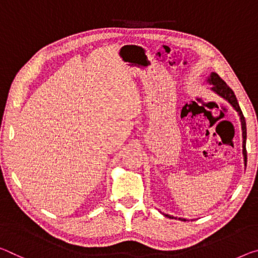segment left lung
<instances>
[{
	"label": "left lung",
	"instance_id": "1",
	"mask_svg": "<svg viewBox=\"0 0 258 258\" xmlns=\"http://www.w3.org/2000/svg\"><path fill=\"white\" fill-rule=\"evenodd\" d=\"M210 84H212V91L216 92L217 94H219L220 96L224 97L225 100H227L234 107V109L236 111L239 112L240 114V119H241V125H242V137H243V156H244V164H247V150H246V139H247V128H246V119H244L243 117V113L241 111V109L239 107V103H238V100H236V96L234 92L232 91L230 88V86H227L226 83L220 78L217 73H211V76L209 79H208ZM167 217L170 218H173L171 217L169 215H165ZM180 220H185L182 218H179Z\"/></svg>",
	"mask_w": 258,
	"mask_h": 258
}]
</instances>
